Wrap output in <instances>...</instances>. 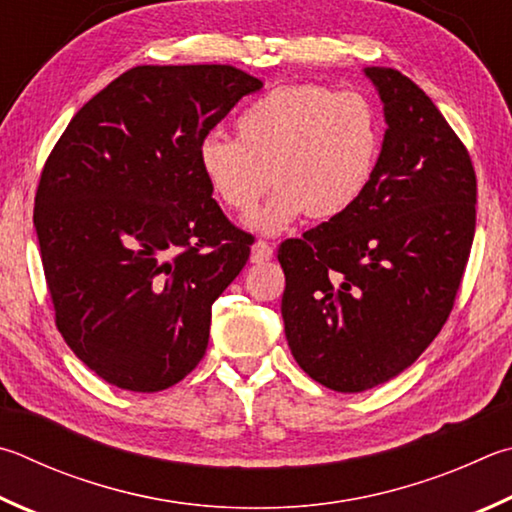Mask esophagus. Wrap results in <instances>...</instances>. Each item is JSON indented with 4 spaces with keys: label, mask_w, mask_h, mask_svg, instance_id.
<instances>
[{
    "label": "esophagus",
    "mask_w": 512,
    "mask_h": 512,
    "mask_svg": "<svg viewBox=\"0 0 512 512\" xmlns=\"http://www.w3.org/2000/svg\"><path fill=\"white\" fill-rule=\"evenodd\" d=\"M273 257V246L268 241H255L253 248H250V262L253 264H264Z\"/></svg>",
    "instance_id": "obj_1"
}]
</instances>
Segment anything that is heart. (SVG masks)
Returning <instances> with one entry per match:
<instances>
[{
    "instance_id": "1",
    "label": "heart",
    "mask_w": 512,
    "mask_h": 512,
    "mask_svg": "<svg viewBox=\"0 0 512 512\" xmlns=\"http://www.w3.org/2000/svg\"><path fill=\"white\" fill-rule=\"evenodd\" d=\"M383 152L378 109L358 91L282 85L266 91L237 118V138L208 134L197 163L210 192L237 215L271 201L250 219L280 232L304 212L327 221L345 215L374 181Z\"/></svg>"
}]
</instances>
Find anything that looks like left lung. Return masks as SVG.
<instances>
[{
  "instance_id": "1",
  "label": "left lung",
  "mask_w": 512,
  "mask_h": 512,
  "mask_svg": "<svg viewBox=\"0 0 512 512\" xmlns=\"http://www.w3.org/2000/svg\"><path fill=\"white\" fill-rule=\"evenodd\" d=\"M365 73L387 120L374 181L345 215L277 250L288 347L342 394L387 383L439 336L477 224L475 167L448 120L401 71Z\"/></svg>"
}]
</instances>
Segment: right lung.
I'll return each instance as SVG.
<instances>
[{"mask_svg": "<svg viewBox=\"0 0 512 512\" xmlns=\"http://www.w3.org/2000/svg\"><path fill=\"white\" fill-rule=\"evenodd\" d=\"M262 82L228 64L134 67L64 129L37 183L33 224L71 351L129 392L199 365L212 304L253 235L212 199L197 147Z\"/></svg>", "mask_w": 512, "mask_h": 512, "instance_id": "1", "label": "right lung"}]
</instances>
